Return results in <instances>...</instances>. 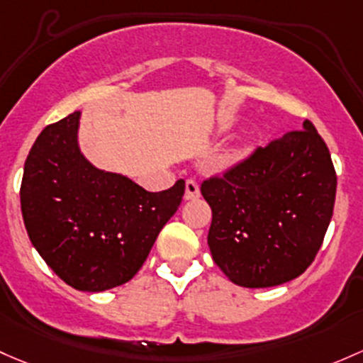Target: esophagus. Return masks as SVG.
I'll list each match as a JSON object with an SVG mask.
<instances>
[{
    "label": "esophagus",
    "mask_w": 363,
    "mask_h": 363,
    "mask_svg": "<svg viewBox=\"0 0 363 363\" xmlns=\"http://www.w3.org/2000/svg\"><path fill=\"white\" fill-rule=\"evenodd\" d=\"M200 196V188H198V182L193 181V179H188L186 181V193H184V200H196Z\"/></svg>",
    "instance_id": "esophagus-1"
}]
</instances>
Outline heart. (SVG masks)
<instances>
[{
  "instance_id": "obj_1",
  "label": "heart",
  "mask_w": 363,
  "mask_h": 363,
  "mask_svg": "<svg viewBox=\"0 0 363 363\" xmlns=\"http://www.w3.org/2000/svg\"><path fill=\"white\" fill-rule=\"evenodd\" d=\"M245 147H247V143H242V144H240V150H245Z\"/></svg>"
}]
</instances>
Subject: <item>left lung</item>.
Here are the masks:
<instances>
[{
    "label": "left lung",
    "instance_id": "left-lung-1",
    "mask_svg": "<svg viewBox=\"0 0 363 363\" xmlns=\"http://www.w3.org/2000/svg\"><path fill=\"white\" fill-rule=\"evenodd\" d=\"M335 184L329 147L308 120L303 130L257 150L223 179L205 181L213 262L247 289L303 274L333 219Z\"/></svg>",
    "mask_w": 363,
    "mask_h": 363
}]
</instances>
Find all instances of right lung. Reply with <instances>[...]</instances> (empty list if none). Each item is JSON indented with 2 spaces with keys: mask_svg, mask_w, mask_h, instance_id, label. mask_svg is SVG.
<instances>
[{
  "mask_svg": "<svg viewBox=\"0 0 363 363\" xmlns=\"http://www.w3.org/2000/svg\"><path fill=\"white\" fill-rule=\"evenodd\" d=\"M82 111L48 125L24 165L21 207L29 240L60 280L104 292L140 269L184 196L179 179L150 193L127 175L102 170L79 147Z\"/></svg>",
  "mask_w": 363,
  "mask_h": 363,
  "instance_id": "obj_1",
  "label": "right lung"
}]
</instances>
